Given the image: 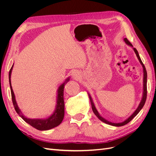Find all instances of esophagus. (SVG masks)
<instances>
[{
	"label": "esophagus",
	"instance_id": "obj_1",
	"mask_svg": "<svg viewBox=\"0 0 156 156\" xmlns=\"http://www.w3.org/2000/svg\"><path fill=\"white\" fill-rule=\"evenodd\" d=\"M72 76L75 80H78L81 77V74H80V73L77 72V71H75V72L72 73Z\"/></svg>",
	"mask_w": 156,
	"mask_h": 156
}]
</instances>
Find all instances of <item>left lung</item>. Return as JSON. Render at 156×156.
Segmentation results:
<instances>
[{
  "instance_id": "obj_1",
  "label": "left lung",
  "mask_w": 156,
  "mask_h": 156,
  "mask_svg": "<svg viewBox=\"0 0 156 156\" xmlns=\"http://www.w3.org/2000/svg\"><path fill=\"white\" fill-rule=\"evenodd\" d=\"M124 41H125V43L127 45H129L130 47H131L132 48H133L134 52L135 53L136 55V57H137V58L139 59V62L140 63V64L142 65L143 66V97H142V99H141V101L139 103V105L138 106V107L136 108V109L133 112V114H132L129 117L127 118V119L124 120V122H120V123H113V122H109L106 119H105L104 118H103L100 115V113L98 112V111H97L96 108L95 107V105H94V101L92 100V98L90 96V94L89 93H88V97H89V99H90V103H91V105H92V111L94 112V114H95V115L98 118L99 120H100L101 122H104V123L107 124H108V125H111V126H116V127H119V126H124L126 124H127V123H129V122L133 119V118L138 114V113L140 112V111L142 109L144 103H145V101H146V96H147V72H146V68H145V66L143 64L142 60H141L140 56H139V53L137 50H136L135 48H133V46L132 45V44L130 43V42L127 40V38H124Z\"/></svg>"
}]
</instances>
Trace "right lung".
Returning a JSON list of instances; mask_svg holds the SVG:
<instances>
[{"mask_svg":"<svg viewBox=\"0 0 156 156\" xmlns=\"http://www.w3.org/2000/svg\"><path fill=\"white\" fill-rule=\"evenodd\" d=\"M13 67V64L9 72V83L11 90L12 100L13 104L15 108V110L17 114L24 120L27 123L30 124L34 128L40 130L45 131L49 130L52 128L58 126L62 122L64 116V88L65 84L69 81V77H68L65 80V81L60 84L57 89V96H56V104L55 107V110L53 114L46 119H29L25 115H23L22 112L19 108L17 103L16 100L15 94L13 93L12 84H11V74Z\"/></svg>","mask_w":156,"mask_h":156,"instance_id":"1","label":"right lung"}]
</instances>
